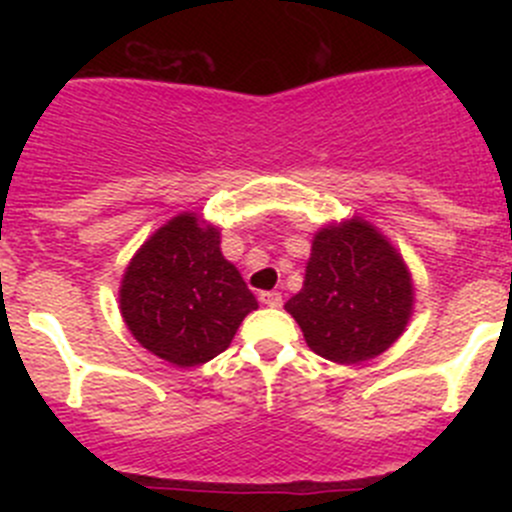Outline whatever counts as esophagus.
Segmentation results:
<instances>
[{
	"instance_id": "obj_1",
	"label": "esophagus",
	"mask_w": 512,
	"mask_h": 512,
	"mask_svg": "<svg viewBox=\"0 0 512 512\" xmlns=\"http://www.w3.org/2000/svg\"><path fill=\"white\" fill-rule=\"evenodd\" d=\"M260 302L267 307H282V294L280 292H260Z\"/></svg>"
}]
</instances>
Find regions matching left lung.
<instances>
[{"mask_svg":"<svg viewBox=\"0 0 512 512\" xmlns=\"http://www.w3.org/2000/svg\"><path fill=\"white\" fill-rule=\"evenodd\" d=\"M285 309L314 354L359 364L404 334L414 312V282L396 247L354 215L314 235L304 285Z\"/></svg>","mask_w":512,"mask_h":512,"instance_id":"8db88e82","label":"left lung"}]
</instances>
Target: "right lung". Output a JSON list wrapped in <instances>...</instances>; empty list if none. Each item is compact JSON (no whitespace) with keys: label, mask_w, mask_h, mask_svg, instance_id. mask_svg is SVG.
<instances>
[{"label":"right lung","mask_w":512,"mask_h":512,"mask_svg":"<svg viewBox=\"0 0 512 512\" xmlns=\"http://www.w3.org/2000/svg\"><path fill=\"white\" fill-rule=\"evenodd\" d=\"M118 302L133 337L175 366L225 352L255 294L220 252V230L183 213L153 232L128 262Z\"/></svg>","instance_id":"right-lung-1"}]
</instances>
